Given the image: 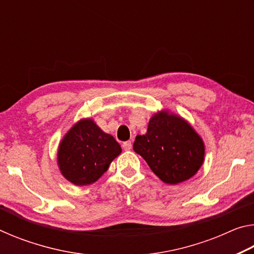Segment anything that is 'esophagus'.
I'll return each mask as SVG.
<instances>
[{
  "label": "esophagus",
  "instance_id": "obj_1",
  "mask_svg": "<svg viewBox=\"0 0 254 254\" xmlns=\"http://www.w3.org/2000/svg\"><path fill=\"white\" fill-rule=\"evenodd\" d=\"M122 147L124 150H126V151H128V150L132 149V142L131 141H126V142H123Z\"/></svg>",
  "mask_w": 254,
  "mask_h": 254
}]
</instances>
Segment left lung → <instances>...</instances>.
<instances>
[{
    "label": "left lung",
    "mask_w": 254,
    "mask_h": 254,
    "mask_svg": "<svg viewBox=\"0 0 254 254\" xmlns=\"http://www.w3.org/2000/svg\"><path fill=\"white\" fill-rule=\"evenodd\" d=\"M133 150L168 185L190 179L200 169L205 157L200 135L186 120L168 110L152 115L147 133L136 135Z\"/></svg>",
    "instance_id": "1"
}]
</instances>
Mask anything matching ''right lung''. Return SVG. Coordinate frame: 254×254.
<instances>
[{
	"mask_svg": "<svg viewBox=\"0 0 254 254\" xmlns=\"http://www.w3.org/2000/svg\"><path fill=\"white\" fill-rule=\"evenodd\" d=\"M122 152L121 145L92 119L75 123L60 141L57 163L62 175L76 186L97 182Z\"/></svg>",
	"mask_w": 254,
	"mask_h": 254,
	"instance_id": "obj_1",
	"label": "right lung"
}]
</instances>
